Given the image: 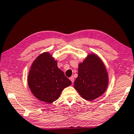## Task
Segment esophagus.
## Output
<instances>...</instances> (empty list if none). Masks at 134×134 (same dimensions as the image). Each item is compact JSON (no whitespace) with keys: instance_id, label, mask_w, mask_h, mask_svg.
I'll return each mask as SVG.
<instances>
[{"instance_id":"obj_1","label":"esophagus","mask_w":134,"mask_h":134,"mask_svg":"<svg viewBox=\"0 0 134 134\" xmlns=\"http://www.w3.org/2000/svg\"><path fill=\"white\" fill-rule=\"evenodd\" d=\"M69 79H70V81L72 82V83L74 82V77L73 76H71V77H69Z\"/></svg>"}]
</instances>
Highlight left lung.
I'll return each mask as SVG.
<instances>
[{
  "instance_id": "1",
  "label": "left lung",
  "mask_w": 134,
  "mask_h": 134,
  "mask_svg": "<svg viewBox=\"0 0 134 134\" xmlns=\"http://www.w3.org/2000/svg\"><path fill=\"white\" fill-rule=\"evenodd\" d=\"M107 71L100 58L95 54L88 55L79 65L78 76L74 84L81 96L92 101L104 93L108 84Z\"/></svg>"
}]
</instances>
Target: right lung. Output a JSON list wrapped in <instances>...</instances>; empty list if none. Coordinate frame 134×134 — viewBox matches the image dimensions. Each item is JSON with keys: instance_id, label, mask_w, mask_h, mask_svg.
Instances as JSON below:
<instances>
[{"instance_id": "right-lung-1", "label": "right lung", "mask_w": 134, "mask_h": 134, "mask_svg": "<svg viewBox=\"0 0 134 134\" xmlns=\"http://www.w3.org/2000/svg\"><path fill=\"white\" fill-rule=\"evenodd\" d=\"M27 82L32 94L48 103L57 100L62 90L72 84L48 52L42 53L33 62Z\"/></svg>"}]
</instances>
